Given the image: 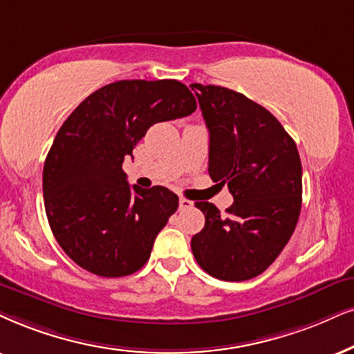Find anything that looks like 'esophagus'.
<instances>
[{
  "instance_id": "1",
  "label": "esophagus",
  "mask_w": 354,
  "mask_h": 354,
  "mask_svg": "<svg viewBox=\"0 0 354 354\" xmlns=\"http://www.w3.org/2000/svg\"><path fill=\"white\" fill-rule=\"evenodd\" d=\"M192 207V201L186 199V198H180V209L181 210H186V209H191Z\"/></svg>"
}]
</instances>
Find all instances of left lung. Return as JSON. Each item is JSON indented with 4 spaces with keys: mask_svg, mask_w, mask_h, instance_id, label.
<instances>
[{
    "mask_svg": "<svg viewBox=\"0 0 354 354\" xmlns=\"http://www.w3.org/2000/svg\"><path fill=\"white\" fill-rule=\"evenodd\" d=\"M191 89L209 129L210 178L234 196L227 216L212 203H196L205 223L192 236V254L217 279H252L279 257L297 225L302 165L296 142L241 93L199 83Z\"/></svg>",
    "mask_w": 354,
    "mask_h": 354,
    "instance_id": "8db88e82",
    "label": "left lung"
}]
</instances>
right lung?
I'll use <instances>...</instances> for the list:
<instances>
[{"label": "right lung", "instance_id": "1", "mask_svg": "<svg viewBox=\"0 0 354 354\" xmlns=\"http://www.w3.org/2000/svg\"><path fill=\"white\" fill-rule=\"evenodd\" d=\"M194 111V96L176 80H120L68 115L48 150L42 187L52 234L78 266L122 277L145 265L178 196L129 186L124 158L151 125Z\"/></svg>", "mask_w": 354, "mask_h": 354}]
</instances>
